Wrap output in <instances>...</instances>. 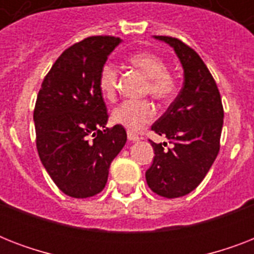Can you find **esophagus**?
Instances as JSON below:
<instances>
[{
	"label": "esophagus",
	"mask_w": 254,
	"mask_h": 254,
	"mask_svg": "<svg viewBox=\"0 0 254 254\" xmlns=\"http://www.w3.org/2000/svg\"><path fill=\"white\" fill-rule=\"evenodd\" d=\"M127 139H129V141H131V142H137V141H139V139H141V137H139L138 134L133 133V131H127Z\"/></svg>",
	"instance_id": "esophagus-1"
}]
</instances>
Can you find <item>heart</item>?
<instances>
[{"instance_id": "heart-1", "label": "heart", "mask_w": 254, "mask_h": 254, "mask_svg": "<svg viewBox=\"0 0 254 254\" xmlns=\"http://www.w3.org/2000/svg\"><path fill=\"white\" fill-rule=\"evenodd\" d=\"M127 62L143 76L147 77L145 92L158 100H169L175 93L177 85L169 73V67L162 58L153 53H137L129 57ZM99 88L101 95L113 101L119 91V72L115 64L105 63L99 73ZM153 104L147 100H127L112 112L116 124L127 127L129 130H139L154 119Z\"/></svg>"}]
</instances>
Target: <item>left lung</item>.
<instances>
[{
	"label": "left lung",
	"mask_w": 254,
	"mask_h": 254,
	"mask_svg": "<svg viewBox=\"0 0 254 254\" xmlns=\"http://www.w3.org/2000/svg\"><path fill=\"white\" fill-rule=\"evenodd\" d=\"M173 47L183 68V87L167 111L151 127L173 143L151 142L153 165L146 171L147 186L161 196L181 197L204 179L220 149L224 111L217 85L201 58L171 37H154ZM166 145V143H163Z\"/></svg>",
	"instance_id": "left-lung-1"
}]
</instances>
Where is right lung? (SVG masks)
<instances>
[{
  "label": "right lung",
  "instance_id": "1",
  "mask_svg": "<svg viewBox=\"0 0 254 254\" xmlns=\"http://www.w3.org/2000/svg\"><path fill=\"white\" fill-rule=\"evenodd\" d=\"M89 37L67 49L46 75L34 109L42 165L62 192L84 199L103 191L109 166L127 142L121 125L105 127L100 69L121 43Z\"/></svg>",
  "mask_w": 254,
  "mask_h": 254
}]
</instances>
